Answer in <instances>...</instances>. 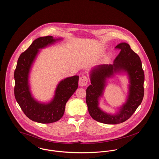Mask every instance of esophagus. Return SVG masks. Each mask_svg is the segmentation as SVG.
Here are the masks:
<instances>
[{"label":"esophagus","instance_id":"esophagus-1","mask_svg":"<svg viewBox=\"0 0 159 159\" xmlns=\"http://www.w3.org/2000/svg\"><path fill=\"white\" fill-rule=\"evenodd\" d=\"M88 82V79L86 76H82L80 78L79 80V84L80 86H86Z\"/></svg>","mask_w":159,"mask_h":159}]
</instances>
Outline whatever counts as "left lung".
<instances>
[{
	"label": "left lung",
	"instance_id": "left-lung-1",
	"mask_svg": "<svg viewBox=\"0 0 159 159\" xmlns=\"http://www.w3.org/2000/svg\"><path fill=\"white\" fill-rule=\"evenodd\" d=\"M120 52L113 64L95 67L90 72L91 84L86 89V103L89 114L95 120L108 125L123 123L129 119L141 104L144 96V74L139 55L126 43L118 44ZM126 72L130 80L129 93L127 102L114 115L107 114L99 107V99L103 94L106 80L114 73Z\"/></svg>",
	"mask_w": 159,
	"mask_h": 159
}]
</instances>
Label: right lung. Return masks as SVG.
Listing matches in <instances>:
<instances>
[{
    "label": "right lung",
    "instance_id": "right-lung-1",
    "mask_svg": "<svg viewBox=\"0 0 159 159\" xmlns=\"http://www.w3.org/2000/svg\"><path fill=\"white\" fill-rule=\"evenodd\" d=\"M61 39L47 36L35 39L18 59L14 77L15 98L21 109L30 120L40 123L57 121L64 115L66 102L78 86L79 76L75 75L60 81L57 87L53 100L41 103L32 97L29 84L30 70L39 52V49L55 43Z\"/></svg>",
    "mask_w": 159,
    "mask_h": 159
}]
</instances>
